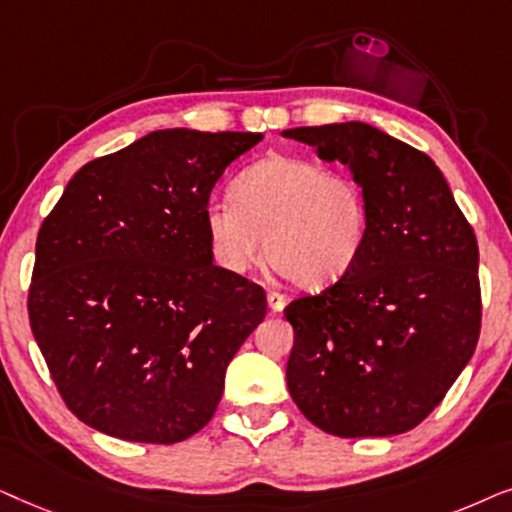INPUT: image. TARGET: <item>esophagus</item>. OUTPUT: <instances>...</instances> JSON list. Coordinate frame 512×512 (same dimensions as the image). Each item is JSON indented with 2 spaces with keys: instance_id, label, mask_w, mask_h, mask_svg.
I'll use <instances>...</instances> for the list:
<instances>
[{
  "instance_id": "obj_1",
  "label": "esophagus",
  "mask_w": 512,
  "mask_h": 512,
  "mask_svg": "<svg viewBox=\"0 0 512 512\" xmlns=\"http://www.w3.org/2000/svg\"><path fill=\"white\" fill-rule=\"evenodd\" d=\"M267 302H269V309L278 313L285 309V304H288V297L283 295V292H276V290H269L267 292Z\"/></svg>"
}]
</instances>
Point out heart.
<instances>
[{
  "label": "heart",
  "mask_w": 512,
  "mask_h": 512,
  "mask_svg": "<svg viewBox=\"0 0 512 512\" xmlns=\"http://www.w3.org/2000/svg\"><path fill=\"white\" fill-rule=\"evenodd\" d=\"M203 217L222 269L248 271L267 238L271 264L304 288L342 278L370 231L367 196L356 177L288 154L243 168L231 185V201H210Z\"/></svg>",
  "instance_id": "1"
}]
</instances>
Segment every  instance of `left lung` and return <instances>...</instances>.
Wrapping results in <instances>:
<instances>
[{"label": "left lung", "instance_id": "obj_1", "mask_svg": "<svg viewBox=\"0 0 512 512\" xmlns=\"http://www.w3.org/2000/svg\"><path fill=\"white\" fill-rule=\"evenodd\" d=\"M285 138L342 161L363 185L370 231L335 285L285 306L292 400L339 438L412 431L442 403L480 337L478 238L431 156L346 121Z\"/></svg>", "mask_w": 512, "mask_h": 512}]
</instances>
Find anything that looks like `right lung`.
<instances>
[{
	"label": "right lung",
	"instance_id": "add662e5",
	"mask_svg": "<svg viewBox=\"0 0 512 512\" xmlns=\"http://www.w3.org/2000/svg\"><path fill=\"white\" fill-rule=\"evenodd\" d=\"M260 140L154 131L79 168L42 222L27 316L67 410L95 431L173 445L213 419L267 295L215 267L203 215Z\"/></svg>",
	"mask_w": 512,
	"mask_h": 512
}]
</instances>
